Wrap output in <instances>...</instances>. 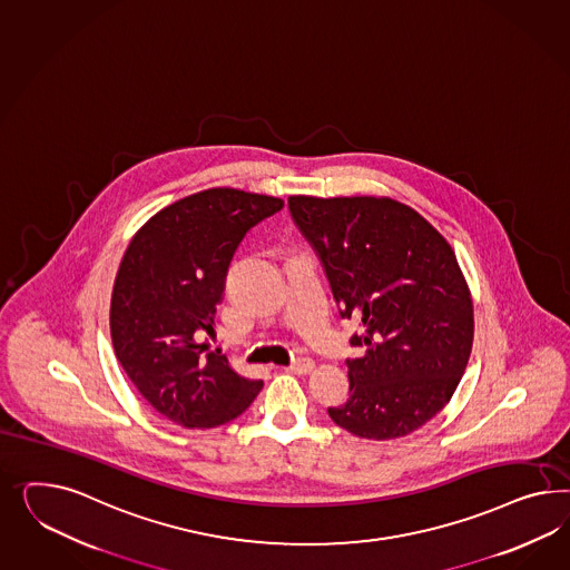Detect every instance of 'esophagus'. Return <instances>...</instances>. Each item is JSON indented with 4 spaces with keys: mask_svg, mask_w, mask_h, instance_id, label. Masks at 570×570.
I'll return each mask as SVG.
<instances>
[{
    "mask_svg": "<svg viewBox=\"0 0 570 570\" xmlns=\"http://www.w3.org/2000/svg\"><path fill=\"white\" fill-rule=\"evenodd\" d=\"M289 371L295 374H308L314 371V362L309 358H297L289 364Z\"/></svg>",
    "mask_w": 570,
    "mask_h": 570,
    "instance_id": "1",
    "label": "esophagus"
}]
</instances>
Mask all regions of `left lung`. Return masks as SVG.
<instances>
[{
	"instance_id": "left-lung-1",
	"label": "left lung",
	"mask_w": 570,
	"mask_h": 570,
	"mask_svg": "<svg viewBox=\"0 0 570 570\" xmlns=\"http://www.w3.org/2000/svg\"><path fill=\"white\" fill-rule=\"evenodd\" d=\"M323 262L342 318H360L350 397L333 423L362 440H397L454 395L474 335L472 299L452 245L391 197H289Z\"/></svg>"
}]
</instances>
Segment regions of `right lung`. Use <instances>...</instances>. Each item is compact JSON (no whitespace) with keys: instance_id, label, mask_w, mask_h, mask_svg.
Instances as JSON below:
<instances>
[{"instance_id":"add662e5","label":"right lung","mask_w":570,"mask_h":570,"mask_svg":"<svg viewBox=\"0 0 570 570\" xmlns=\"http://www.w3.org/2000/svg\"><path fill=\"white\" fill-rule=\"evenodd\" d=\"M283 199L214 187L154 214L118 266L110 335L116 358L147 404L187 429L237 419L262 381L235 373L202 343L223 299L228 264L245 233Z\"/></svg>"}]
</instances>
